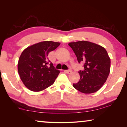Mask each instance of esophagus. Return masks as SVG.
I'll list each match as a JSON object with an SVG mask.
<instances>
[{"mask_svg":"<svg viewBox=\"0 0 127 127\" xmlns=\"http://www.w3.org/2000/svg\"><path fill=\"white\" fill-rule=\"evenodd\" d=\"M64 72L66 73H67V74H70V73H72V70H64Z\"/></svg>","mask_w":127,"mask_h":127,"instance_id":"1","label":"esophagus"}]
</instances>
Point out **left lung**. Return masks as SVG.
I'll list each match as a JSON object with an SVG mask.
<instances>
[{"label": "left lung", "instance_id": "left-lung-1", "mask_svg": "<svg viewBox=\"0 0 127 127\" xmlns=\"http://www.w3.org/2000/svg\"><path fill=\"white\" fill-rule=\"evenodd\" d=\"M79 63H84V69L78 73L80 79L73 86L83 94L94 93L106 81L110 70V58L105 49L87 41L68 44Z\"/></svg>", "mask_w": 127, "mask_h": 127}]
</instances>
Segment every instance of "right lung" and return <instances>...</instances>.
Instances as JSON below:
<instances>
[{"label":"right lung","instance_id":"add662e5","mask_svg":"<svg viewBox=\"0 0 127 127\" xmlns=\"http://www.w3.org/2000/svg\"><path fill=\"white\" fill-rule=\"evenodd\" d=\"M60 44V42L45 41L27 47L22 51L18 62V72L28 89L34 92L41 91L54 83L60 71L54 68L48 56Z\"/></svg>","mask_w":127,"mask_h":127}]
</instances>
